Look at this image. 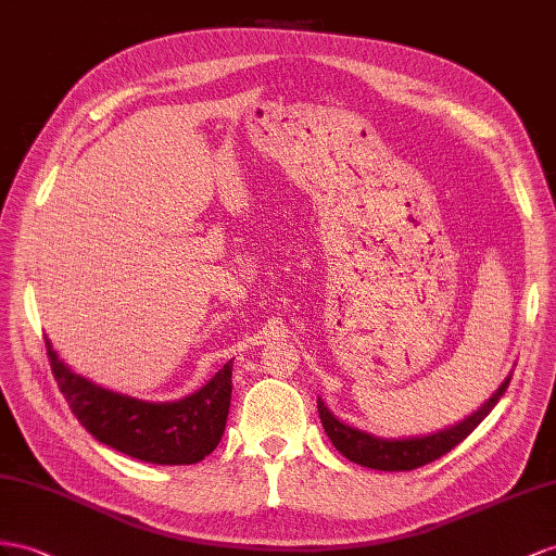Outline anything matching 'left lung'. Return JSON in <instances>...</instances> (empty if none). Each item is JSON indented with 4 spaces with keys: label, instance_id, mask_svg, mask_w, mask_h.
I'll return each mask as SVG.
<instances>
[{
    "label": "left lung",
    "instance_id": "obj_1",
    "mask_svg": "<svg viewBox=\"0 0 556 556\" xmlns=\"http://www.w3.org/2000/svg\"><path fill=\"white\" fill-rule=\"evenodd\" d=\"M509 380L511 376H507V380L495 390L491 400L479 410H475L472 416H467L458 425L446 427V430H439L427 437L380 439L374 434H366L362 430H354L350 425H343L333 414H329V408L324 406L321 400H317V408L331 444L336 446V451L343 453L348 460L357 463L362 467L382 469V472H406V469H416L441 458V455H446L451 448L458 446L467 434H472V430H477V425L491 414L497 402H501Z\"/></svg>",
    "mask_w": 556,
    "mask_h": 556
}]
</instances>
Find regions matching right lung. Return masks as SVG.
<instances>
[{"instance_id": "1", "label": "right lung", "mask_w": 556, "mask_h": 556, "mask_svg": "<svg viewBox=\"0 0 556 556\" xmlns=\"http://www.w3.org/2000/svg\"><path fill=\"white\" fill-rule=\"evenodd\" d=\"M47 354L67 406L101 444L154 465H192L218 446L230 410L232 362L185 400L152 404L73 374L55 357L49 340Z\"/></svg>"}]
</instances>
